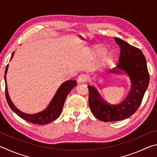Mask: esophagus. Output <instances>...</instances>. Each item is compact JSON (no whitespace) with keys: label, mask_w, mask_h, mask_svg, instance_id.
Listing matches in <instances>:
<instances>
[{"label":"esophagus","mask_w":157,"mask_h":157,"mask_svg":"<svg viewBox=\"0 0 157 157\" xmlns=\"http://www.w3.org/2000/svg\"><path fill=\"white\" fill-rule=\"evenodd\" d=\"M88 80H89L88 76L85 75V74H81V75H79L78 79V82H79V83H83V82H86Z\"/></svg>","instance_id":"34e87169"}]
</instances>
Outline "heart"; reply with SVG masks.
Instances as JSON below:
<instances>
[{
  "label": "heart",
  "instance_id": "obj_1",
  "mask_svg": "<svg viewBox=\"0 0 157 157\" xmlns=\"http://www.w3.org/2000/svg\"><path fill=\"white\" fill-rule=\"evenodd\" d=\"M105 51V48L103 47H98L95 48L91 50V55L93 58H95L98 56H100ZM114 53L112 51H108L104 53L103 56L101 59V62H102L103 64H109L113 62L114 59Z\"/></svg>",
  "mask_w": 157,
  "mask_h": 157
}]
</instances>
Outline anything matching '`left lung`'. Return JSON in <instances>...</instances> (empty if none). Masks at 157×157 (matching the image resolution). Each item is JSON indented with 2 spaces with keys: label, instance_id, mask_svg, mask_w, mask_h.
<instances>
[{
  "label": "left lung",
  "instance_id": "obj_1",
  "mask_svg": "<svg viewBox=\"0 0 157 157\" xmlns=\"http://www.w3.org/2000/svg\"><path fill=\"white\" fill-rule=\"evenodd\" d=\"M114 39L121 52L116 68L110 73L121 74L123 71L129 77L132 88L123 102L111 105L101 98L96 89L89 85L90 109L94 115L103 122L122 121L132 116L141 104L150 81L147 62L141 50L117 37Z\"/></svg>",
  "mask_w": 157,
  "mask_h": 157
}]
</instances>
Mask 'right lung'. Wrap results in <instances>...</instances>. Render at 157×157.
Wrapping results in <instances>:
<instances>
[{"instance_id":"1","label":"right lung","mask_w":157,"mask_h":157,"mask_svg":"<svg viewBox=\"0 0 157 157\" xmlns=\"http://www.w3.org/2000/svg\"><path fill=\"white\" fill-rule=\"evenodd\" d=\"M12 53L11 59L14 55ZM7 69H8V65L5 68V97L7 101V103L11 108V109L15 112L17 115L21 117V118L24 119L30 123L37 124H48L56 119L60 116L62 113V109L64 105L66 98L67 97L68 94L77 85V82L75 80H68L61 85L60 87L58 89L57 91L55 94V96L53 97L51 102L48 106L46 109L44 111L34 114H28L21 112L18 109L15 107L9 97L8 91H7V81H6V74Z\"/></svg>"}]
</instances>
